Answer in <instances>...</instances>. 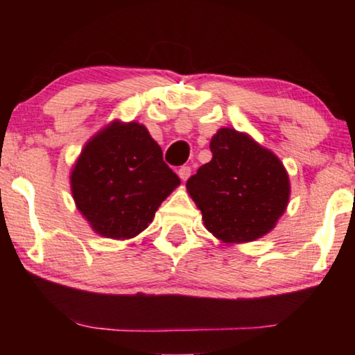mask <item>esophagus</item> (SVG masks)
<instances>
[{"mask_svg": "<svg viewBox=\"0 0 355 355\" xmlns=\"http://www.w3.org/2000/svg\"><path fill=\"white\" fill-rule=\"evenodd\" d=\"M178 174H179V178L182 179V181H186V179H189V176L192 174V168L191 166H181V168H179Z\"/></svg>", "mask_w": 355, "mask_h": 355, "instance_id": "obj_1", "label": "esophagus"}]
</instances>
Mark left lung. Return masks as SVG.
Returning a JSON list of instances; mask_svg holds the SVG:
<instances>
[{"label":"left lung","mask_w":355,"mask_h":355,"mask_svg":"<svg viewBox=\"0 0 355 355\" xmlns=\"http://www.w3.org/2000/svg\"><path fill=\"white\" fill-rule=\"evenodd\" d=\"M211 162L187 179L203 225L223 242L239 244L273 230L289 202V176L273 152L247 134L223 128L211 137Z\"/></svg>","instance_id":"1"}]
</instances>
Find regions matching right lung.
Wrapping results in <instances>:
<instances>
[{"instance_id": "right-lung-1", "label": "right lung", "mask_w": 355, "mask_h": 355, "mask_svg": "<svg viewBox=\"0 0 355 355\" xmlns=\"http://www.w3.org/2000/svg\"><path fill=\"white\" fill-rule=\"evenodd\" d=\"M181 181L145 125L113 123L85 144L71 173L77 210L96 234L130 239Z\"/></svg>"}]
</instances>
